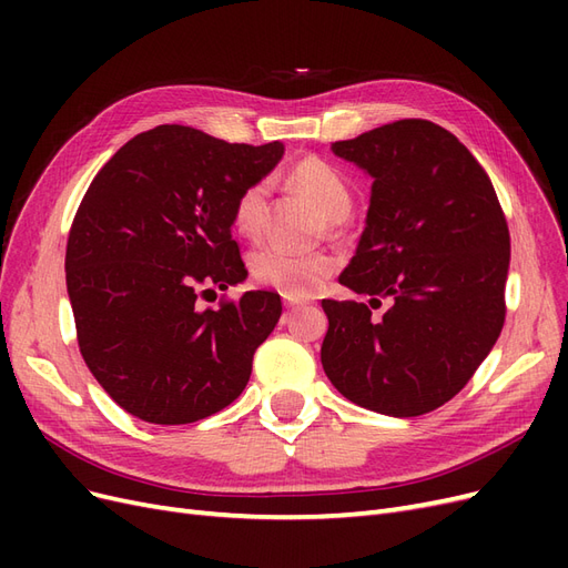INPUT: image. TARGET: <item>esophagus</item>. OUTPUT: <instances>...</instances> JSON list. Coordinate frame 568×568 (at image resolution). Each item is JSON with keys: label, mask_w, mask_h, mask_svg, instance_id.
<instances>
[{"label": "esophagus", "mask_w": 568, "mask_h": 568, "mask_svg": "<svg viewBox=\"0 0 568 568\" xmlns=\"http://www.w3.org/2000/svg\"><path fill=\"white\" fill-rule=\"evenodd\" d=\"M311 301H305V298H296V296H284V307H288V311H296V307H303V305H307Z\"/></svg>", "instance_id": "esophagus-1"}]
</instances>
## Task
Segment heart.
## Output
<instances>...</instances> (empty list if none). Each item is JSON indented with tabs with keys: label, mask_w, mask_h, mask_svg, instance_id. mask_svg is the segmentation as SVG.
<instances>
[{
	"label": "heart",
	"mask_w": 568,
	"mask_h": 568,
	"mask_svg": "<svg viewBox=\"0 0 568 568\" xmlns=\"http://www.w3.org/2000/svg\"><path fill=\"white\" fill-rule=\"evenodd\" d=\"M286 182L296 189V192L311 199L320 213L338 222L351 213L353 192L348 178L341 170L324 161L320 156H305L298 163L288 168ZM267 222V184L253 182L239 192L234 209H232V225L234 230L255 239L261 236ZM336 261L334 255L326 251H311V253H296L282 248L277 244L261 246L251 253L248 270L255 284L280 291L284 296H311L329 280L334 272Z\"/></svg>",
	"instance_id": "heart-1"
}]
</instances>
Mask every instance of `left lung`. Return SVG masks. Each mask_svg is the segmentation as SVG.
Listing matches in <instances>:
<instances>
[{"label": "left lung", "instance_id": "obj_1", "mask_svg": "<svg viewBox=\"0 0 568 568\" xmlns=\"http://www.w3.org/2000/svg\"><path fill=\"white\" fill-rule=\"evenodd\" d=\"M332 151L374 178L367 227L338 277L369 305L322 301V367L359 407L426 415L467 386L503 332V205L471 151L432 120H395Z\"/></svg>", "mask_w": 568, "mask_h": 568}]
</instances>
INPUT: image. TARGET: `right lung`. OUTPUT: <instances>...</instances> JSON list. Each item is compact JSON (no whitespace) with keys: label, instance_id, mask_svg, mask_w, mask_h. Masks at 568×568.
Wrapping results in <instances>:
<instances>
[{"label":"right lung","instance_id":"1","mask_svg":"<svg viewBox=\"0 0 568 568\" xmlns=\"http://www.w3.org/2000/svg\"><path fill=\"white\" fill-rule=\"evenodd\" d=\"M282 153L280 142L230 144L159 125L92 180L68 234V298L84 363L130 415L192 424L246 388L253 353L282 315L280 296L246 291L215 311L199 298L246 280L232 209Z\"/></svg>","mask_w":568,"mask_h":568}]
</instances>
